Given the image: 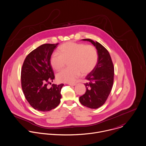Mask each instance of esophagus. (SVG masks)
Listing matches in <instances>:
<instances>
[{"mask_svg": "<svg viewBox=\"0 0 146 146\" xmlns=\"http://www.w3.org/2000/svg\"><path fill=\"white\" fill-rule=\"evenodd\" d=\"M68 85H70V86H75L76 84H70V83H69V84H68Z\"/></svg>", "mask_w": 146, "mask_h": 146, "instance_id": "obj_1", "label": "esophagus"}]
</instances>
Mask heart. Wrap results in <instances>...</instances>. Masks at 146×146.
<instances>
[{
	"mask_svg": "<svg viewBox=\"0 0 146 146\" xmlns=\"http://www.w3.org/2000/svg\"><path fill=\"white\" fill-rule=\"evenodd\" d=\"M60 54L54 53L50 57L52 67L59 71L69 62L70 68L64 69L57 75L59 82L73 83L81 76L86 75L92 72L96 68L98 60L96 48L91 45L66 42L58 49Z\"/></svg>",
	"mask_w": 146,
	"mask_h": 146,
	"instance_id": "b5f03b06",
	"label": "heart"
}]
</instances>
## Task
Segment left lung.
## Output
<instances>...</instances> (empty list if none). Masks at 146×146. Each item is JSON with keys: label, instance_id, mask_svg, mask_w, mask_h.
<instances>
[{"label": "left lung", "instance_id": "1", "mask_svg": "<svg viewBox=\"0 0 146 146\" xmlns=\"http://www.w3.org/2000/svg\"><path fill=\"white\" fill-rule=\"evenodd\" d=\"M82 40L89 41L96 47L98 60L96 68L85 77L86 82L84 85L86 90L79 100L86 107L97 109L105 104L112 89L114 66L109 52L102 45L89 38Z\"/></svg>", "mask_w": 146, "mask_h": 146}]
</instances>
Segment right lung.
<instances>
[{
  "mask_svg": "<svg viewBox=\"0 0 146 146\" xmlns=\"http://www.w3.org/2000/svg\"><path fill=\"white\" fill-rule=\"evenodd\" d=\"M58 43L42 44L28 54L21 72L22 90L30 105L35 110L48 111L60 103L61 89L64 84H52L54 79L50 57ZM51 83V82H50Z\"/></svg>",
  "mask_w": 146,
  "mask_h": 146,
  "instance_id": "right-lung-1",
  "label": "right lung"
}]
</instances>
